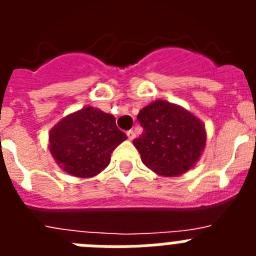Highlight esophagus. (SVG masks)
<instances>
[{
  "label": "esophagus",
  "mask_w": 256,
  "mask_h": 256,
  "mask_svg": "<svg viewBox=\"0 0 256 256\" xmlns=\"http://www.w3.org/2000/svg\"><path fill=\"white\" fill-rule=\"evenodd\" d=\"M126 137H128V140H130V141H132L133 138H134L136 137V133H134V130H128V132H126Z\"/></svg>",
  "instance_id": "esophagus-1"
}]
</instances>
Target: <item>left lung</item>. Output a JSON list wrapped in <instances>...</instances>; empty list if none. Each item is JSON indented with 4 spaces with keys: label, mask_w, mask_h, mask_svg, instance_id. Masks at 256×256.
I'll use <instances>...</instances> for the list:
<instances>
[{
    "label": "left lung",
    "mask_w": 256,
    "mask_h": 256,
    "mask_svg": "<svg viewBox=\"0 0 256 256\" xmlns=\"http://www.w3.org/2000/svg\"><path fill=\"white\" fill-rule=\"evenodd\" d=\"M144 132L133 140L141 160L162 177H177L198 162L206 144L204 123L176 104L156 100L137 115Z\"/></svg>",
    "instance_id": "8db88e82"
}]
</instances>
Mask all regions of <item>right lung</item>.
I'll use <instances>...</instances> for the list:
<instances>
[{
	"label": "right lung",
	"instance_id": "right-lung-1",
	"mask_svg": "<svg viewBox=\"0 0 256 256\" xmlns=\"http://www.w3.org/2000/svg\"><path fill=\"white\" fill-rule=\"evenodd\" d=\"M126 140L112 114L86 106L52 126L48 148L62 170L74 177L91 178L108 166L112 152Z\"/></svg>",
	"mask_w": 256,
	"mask_h": 256
}]
</instances>
